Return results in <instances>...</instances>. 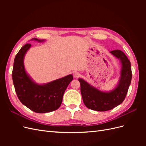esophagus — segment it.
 Listing matches in <instances>:
<instances>
[{"mask_svg":"<svg viewBox=\"0 0 146 146\" xmlns=\"http://www.w3.org/2000/svg\"><path fill=\"white\" fill-rule=\"evenodd\" d=\"M74 77L78 78V77H79L80 76V74L78 72L76 71V72H74Z\"/></svg>","mask_w":146,"mask_h":146,"instance_id":"obj_1","label":"esophagus"}]
</instances>
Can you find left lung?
<instances>
[{"label":"left lung","mask_w":146,"mask_h":146,"mask_svg":"<svg viewBox=\"0 0 146 146\" xmlns=\"http://www.w3.org/2000/svg\"><path fill=\"white\" fill-rule=\"evenodd\" d=\"M110 53L120 60L121 63L120 77L113 90L102 91L83 78H78L83 103L87 108L94 111H108L122 104L131 83V64L125 54L120 50H112Z\"/></svg>","instance_id":"left-lung-1"}]
</instances>
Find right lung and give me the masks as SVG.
Listing matches in <instances>:
<instances>
[{
	"instance_id": "obj_1",
	"label": "right lung",
	"mask_w": 146,
	"mask_h": 146,
	"mask_svg": "<svg viewBox=\"0 0 146 146\" xmlns=\"http://www.w3.org/2000/svg\"><path fill=\"white\" fill-rule=\"evenodd\" d=\"M39 42L44 39L32 38ZM26 44L17 53L13 64L12 78L17 98L21 103L33 111L38 113L51 112L58 109L62 103L64 91L73 79L72 74L47 83L35 82L26 71L24 66L25 54L31 47Z\"/></svg>"
}]
</instances>
